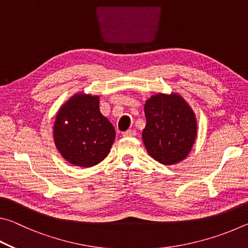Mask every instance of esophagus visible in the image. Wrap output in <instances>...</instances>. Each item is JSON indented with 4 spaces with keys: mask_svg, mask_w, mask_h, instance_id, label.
Masks as SVG:
<instances>
[{
    "mask_svg": "<svg viewBox=\"0 0 248 248\" xmlns=\"http://www.w3.org/2000/svg\"><path fill=\"white\" fill-rule=\"evenodd\" d=\"M124 137H134L136 136V130H127V131L123 132Z\"/></svg>",
    "mask_w": 248,
    "mask_h": 248,
    "instance_id": "1",
    "label": "esophagus"
}]
</instances>
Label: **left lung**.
<instances>
[{"instance_id":"1","label":"left lung","mask_w":248,"mask_h":248,"mask_svg":"<svg viewBox=\"0 0 248 248\" xmlns=\"http://www.w3.org/2000/svg\"><path fill=\"white\" fill-rule=\"evenodd\" d=\"M142 139L155 161L173 165L187 157L197 137L195 112L177 93L151 96L144 105Z\"/></svg>"}]
</instances>
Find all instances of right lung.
I'll return each instance as SVG.
<instances>
[{
    "label": "right lung",
    "mask_w": 248,
    "mask_h": 248,
    "mask_svg": "<svg viewBox=\"0 0 248 248\" xmlns=\"http://www.w3.org/2000/svg\"><path fill=\"white\" fill-rule=\"evenodd\" d=\"M116 138L115 129L99 111L98 96L75 94L59 109L53 139L65 161L92 167L107 156Z\"/></svg>",
    "instance_id": "right-lung-1"
}]
</instances>
